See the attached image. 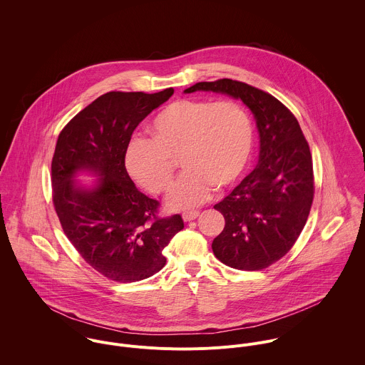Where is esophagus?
Listing matches in <instances>:
<instances>
[{"instance_id": "34e87169", "label": "esophagus", "mask_w": 365, "mask_h": 365, "mask_svg": "<svg viewBox=\"0 0 365 365\" xmlns=\"http://www.w3.org/2000/svg\"><path fill=\"white\" fill-rule=\"evenodd\" d=\"M198 216H200V212H198V210H190V212H184V213H182V219H184L185 222L195 220Z\"/></svg>"}]
</instances>
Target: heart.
Wrapping results in <instances>:
<instances>
[{"mask_svg": "<svg viewBox=\"0 0 365 365\" xmlns=\"http://www.w3.org/2000/svg\"><path fill=\"white\" fill-rule=\"evenodd\" d=\"M152 139L136 136L125 152L128 173L148 191L161 194L171 185L174 161L185 173L167 197L171 209L197 207L215 190H223L245 174L253 155L255 129L237 103L178 100L150 122Z\"/></svg>", "mask_w": 365, "mask_h": 365, "instance_id": "obj_1", "label": "heart"}]
</instances>
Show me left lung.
I'll return each instance as SVG.
<instances>
[{
	"instance_id": "8db88e82",
	"label": "left lung",
	"mask_w": 365,
	"mask_h": 365,
	"mask_svg": "<svg viewBox=\"0 0 365 365\" xmlns=\"http://www.w3.org/2000/svg\"><path fill=\"white\" fill-rule=\"evenodd\" d=\"M195 91L226 94L255 115L259 164L213 207L223 215L225 229L213 239L212 250L232 268L262 269L291 250L308 220L314 192L309 145L292 112L256 87L222 78L184 90Z\"/></svg>"
}]
</instances>
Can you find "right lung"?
Listing matches in <instances>:
<instances>
[{
    "label": "right lung",
    "mask_w": 365,
    "mask_h": 365,
    "mask_svg": "<svg viewBox=\"0 0 365 365\" xmlns=\"http://www.w3.org/2000/svg\"><path fill=\"white\" fill-rule=\"evenodd\" d=\"M174 94L110 91L78 112L60 132L52 160L53 204L67 239L94 269L118 282L149 278L165 265L164 247L182 217H158L125 167L136 126ZM80 172L99 178L76 181Z\"/></svg>",
    "instance_id": "1"
}]
</instances>
